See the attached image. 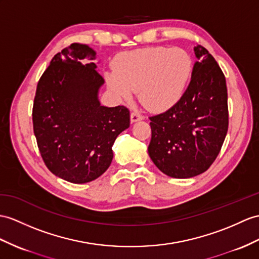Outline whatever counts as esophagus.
I'll return each instance as SVG.
<instances>
[{"mask_svg": "<svg viewBox=\"0 0 259 259\" xmlns=\"http://www.w3.org/2000/svg\"><path fill=\"white\" fill-rule=\"evenodd\" d=\"M142 119H143V116L140 114V113L133 112V113H132V114H131V122H132V123L142 121Z\"/></svg>", "mask_w": 259, "mask_h": 259, "instance_id": "1", "label": "esophagus"}]
</instances>
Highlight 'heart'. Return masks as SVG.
Returning a JSON list of instances; mask_svg holds the SVG:
<instances>
[{
    "mask_svg": "<svg viewBox=\"0 0 259 259\" xmlns=\"http://www.w3.org/2000/svg\"><path fill=\"white\" fill-rule=\"evenodd\" d=\"M192 68L191 57L184 49L149 47L119 56L105 78L119 99L138 90V99L148 110L166 111L184 96Z\"/></svg>",
    "mask_w": 259,
    "mask_h": 259,
    "instance_id": "1",
    "label": "heart"
}]
</instances>
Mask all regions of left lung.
Wrapping results in <instances>:
<instances>
[{
	"label": "left lung",
	"instance_id": "obj_1",
	"mask_svg": "<svg viewBox=\"0 0 259 259\" xmlns=\"http://www.w3.org/2000/svg\"><path fill=\"white\" fill-rule=\"evenodd\" d=\"M191 81L179 102L149 117L150 159L171 178L188 179L204 172L218 157L229 127L225 77L212 55L201 45Z\"/></svg>",
	"mask_w": 259,
	"mask_h": 259
}]
</instances>
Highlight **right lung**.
I'll use <instances>...</instances> for the list:
<instances>
[{
    "mask_svg": "<svg viewBox=\"0 0 259 259\" xmlns=\"http://www.w3.org/2000/svg\"><path fill=\"white\" fill-rule=\"evenodd\" d=\"M96 59L97 53L84 44L62 49L42 73L34 100V134L42 159L55 176L72 184L103 175L116 137L130 127L125 106L101 105L104 79Z\"/></svg>",
    "mask_w": 259,
    "mask_h": 259,
    "instance_id": "add662e5",
    "label": "right lung"
}]
</instances>
